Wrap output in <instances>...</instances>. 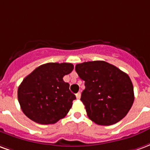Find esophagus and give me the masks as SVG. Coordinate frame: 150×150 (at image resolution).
<instances>
[{"label": "esophagus", "instance_id": "esophagus-1", "mask_svg": "<svg viewBox=\"0 0 150 150\" xmlns=\"http://www.w3.org/2000/svg\"><path fill=\"white\" fill-rule=\"evenodd\" d=\"M76 99H80V98H81V93H80V92H78L77 93H76Z\"/></svg>", "mask_w": 150, "mask_h": 150}]
</instances>
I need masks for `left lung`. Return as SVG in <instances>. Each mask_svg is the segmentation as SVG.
<instances>
[{
    "label": "left lung",
    "instance_id": "8db88e82",
    "mask_svg": "<svg viewBox=\"0 0 150 150\" xmlns=\"http://www.w3.org/2000/svg\"><path fill=\"white\" fill-rule=\"evenodd\" d=\"M75 70L85 81L81 100L91 121L100 125H111L124 118L134 100L133 86L128 74L103 61L77 64Z\"/></svg>",
    "mask_w": 150,
    "mask_h": 150
}]
</instances>
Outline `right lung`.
Segmentation results:
<instances>
[{
    "label": "right lung",
    "instance_id": "add662e5",
    "mask_svg": "<svg viewBox=\"0 0 150 150\" xmlns=\"http://www.w3.org/2000/svg\"><path fill=\"white\" fill-rule=\"evenodd\" d=\"M74 69L71 63H47L26 76L17 90L23 112L38 124H54L64 118L76 96L63 77Z\"/></svg>",
    "mask_w": 150,
    "mask_h": 150
}]
</instances>
